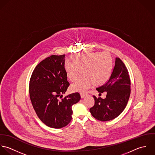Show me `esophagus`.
Instances as JSON below:
<instances>
[{
  "instance_id": "1",
  "label": "esophagus",
  "mask_w": 155,
  "mask_h": 155,
  "mask_svg": "<svg viewBox=\"0 0 155 155\" xmlns=\"http://www.w3.org/2000/svg\"><path fill=\"white\" fill-rule=\"evenodd\" d=\"M80 96H81V98H83V97H84L86 96H87V94H86V93H80Z\"/></svg>"
}]
</instances>
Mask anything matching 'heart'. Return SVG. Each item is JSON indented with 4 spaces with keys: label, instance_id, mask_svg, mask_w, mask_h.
Here are the masks:
<instances>
[{
    "label": "heart",
    "instance_id": "heart-1",
    "mask_svg": "<svg viewBox=\"0 0 155 155\" xmlns=\"http://www.w3.org/2000/svg\"><path fill=\"white\" fill-rule=\"evenodd\" d=\"M70 61L64 63L68 78L74 82L80 72L83 75L71 85V90L73 92H84L92 84L102 86L111 74L113 59L108 52H84L73 55Z\"/></svg>",
    "mask_w": 155,
    "mask_h": 155
}]
</instances>
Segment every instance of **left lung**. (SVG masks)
Listing matches in <instances>:
<instances>
[{
	"label": "left lung",
	"instance_id": "8db88e82",
	"mask_svg": "<svg viewBox=\"0 0 155 155\" xmlns=\"http://www.w3.org/2000/svg\"><path fill=\"white\" fill-rule=\"evenodd\" d=\"M96 90L99 94L106 92L107 95L105 99L93 96L94 105L90 108L93 117L105 122L119 116L125 108L130 93L128 71L120 58H116L115 65L109 80Z\"/></svg>",
	"mask_w": 155,
	"mask_h": 155
}]
</instances>
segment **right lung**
Instances as JSON below:
<instances>
[{
	"label": "right lung",
	"instance_id": "add662e5",
	"mask_svg": "<svg viewBox=\"0 0 155 155\" xmlns=\"http://www.w3.org/2000/svg\"><path fill=\"white\" fill-rule=\"evenodd\" d=\"M69 83L64 71V54L52 55L40 62L33 70L29 95L39 119L52 128H62L72 119V106L81 99L79 93L63 97Z\"/></svg>",
	"mask_w": 155,
	"mask_h": 155
}]
</instances>
